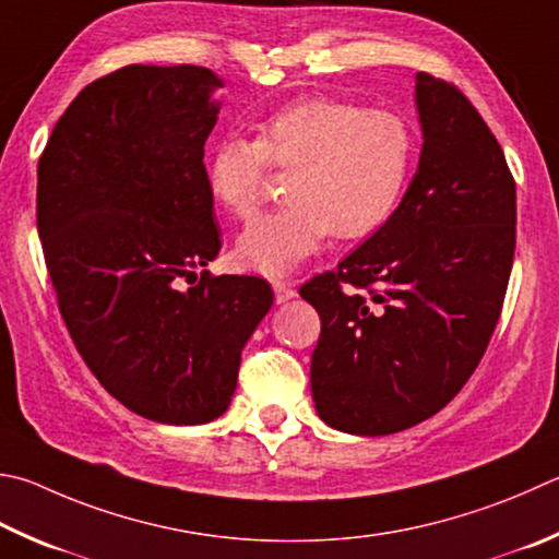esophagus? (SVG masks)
Instances as JSON below:
<instances>
[{"label": "esophagus", "mask_w": 559, "mask_h": 559, "mask_svg": "<svg viewBox=\"0 0 559 559\" xmlns=\"http://www.w3.org/2000/svg\"><path fill=\"white\" fill-rule=\"evenodd\" d=\"M271 286H273V296H276V302H288L290 298H296V290H293L286 281L273 278Z\"/></svg>", "instance_id": "obj_1"}]
</instances>
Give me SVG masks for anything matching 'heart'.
Instances as JSON below:
<instances>
[{"label": "heart", "mask_w": 559, "mask_h": 559, "mask_svg": "<svg viewBox=\"0 0 559 559\" xmlns=\"http://www.w3.org/2000/svg\"><path fill=\"white\" fill-rule=\"evenodd\" d=\"M415 136L399 111L349 99L306 97L261 121L259 139L225 134L210 146L207 188L229 215H257L271 166L293 168L288 202L239 237L245 269L283 276L332 231L364 239L393 217L408 186Z\"/></svg>", "instance_id": "obj_1"}]
</instances>
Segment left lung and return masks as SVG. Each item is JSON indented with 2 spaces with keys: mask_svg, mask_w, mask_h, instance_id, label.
<instances>
[{
  "mask_svg": "<svg viewBox=\"0 0 559 559\" xmlns=\"http://www.w3.org/2000/svg\"><path fill=\"white\" fill-rule=\"evenodd\" d=\"M420 164L393 217L300 286L322 330L310 385L342 432L391 435L442 411L479 367L515 251V180L479 111L418 73Z\"/></svg>",
  "mask_w": 559,
  "mask_h": 559,
  "instance_id": "8db88e82",
  "label": "left lung"
}]
</instances>
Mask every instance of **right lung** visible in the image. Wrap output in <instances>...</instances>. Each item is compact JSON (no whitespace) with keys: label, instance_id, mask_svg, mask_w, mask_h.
<instances>
[{"label":"right lung","instance_id":"1","mask_svg":"<svg viewBox=\"0 0 559 559\" xmlns=\"http://www.w3.org/2000/svg\"><path fill=\"white\" fill-rule=\"evenodd\" d=\"M219 85L202 66L119 68L80 90L38 158V237L75 349L121 405L168 425L227 411L273 306L259 276L180 288L222 249L202 160Z\"/></svg>","mask_w":559,"mask_h":559}]
</instances>
